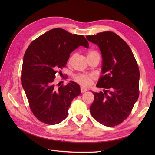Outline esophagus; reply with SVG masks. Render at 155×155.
<instances>
[{
	"label": "esophagus",
	"mask_w": 155,
	"mask_h": 155,
	"mask_svg": "<svg viewBox=\"0 0 155 155\" xmlns=\"http://www.w3.org/2000/svg\"><path fill=\"white\" fill-rule=\"evenodd\" d=\"M80 89H81V93L85 92H87V89L86 88H85V87H81L80 88Z\"/></svg>",
	"instance_id": "obj_1"
}]
</instances>
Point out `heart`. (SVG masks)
<instances>
[{
  "label": "heart",
  "instance_id": "obj_1",
  "mask_svg": "<svg viewBox=\"0 0 155 155\" xmlns=\"http://www.w3.org/2000/svg\"><path fill=\"white\" fill-rule=\"evenodd\" d=\"M94 54H99L97 53V51L95 50H90L88 51L87 57ZM75 56H76V54H74L70 58L68 61L69 63H71L72 61V60L74 59ZM94 78H95L94 76L92 74H79L75 76V80H76L77 82H78L79 83H80L82 85L88 87L91 85L92 80Z\"/></svg>",
  "mask_w": 155,
  "mask_h": 155
}]
</instances>
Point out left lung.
Segmentation results:
<instances>
[{
	"instance_id": "8db88e82",
	"label": "left lung",
	"mask_w": 155,
	"mask_h": 155,
	"mask_svg": "<svg viewBox=\"0 0 155 155\" xmlns=\"http://www.w3.org/2000/svg\"><path fill=\"white\" fill-rule=\"evenodd\" d=\"M86 37L101 52L102 76L96 86L105 89L104 92H92L91 114L101 124L114 127L127 119L138 99V64L129 45L115 33L107 31Z\"/></svg>"
}]
</instances>
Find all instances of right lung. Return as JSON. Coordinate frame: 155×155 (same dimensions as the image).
<instances>
[{
    "instance_id": "right-lung-1",
    "label": "right lung",
    "mask_w": 155,
    "mask_h": 155,
    "mask_svg": "<svg viewBox=\"0 0 155 155\" xmlns=\"http://www.w3.org/2000/svg\"><path fill=\"white\" fill-rule=\"evenodd\" d=\"M79 46L88 48L83 35L54 28L33 41L25 51L22 85L31 112L41 122H61L74 98L80 94V87L74 81L59 88L54 84L55 74L65 67L70 54Z\"/></svg>"
}]
</instances>
